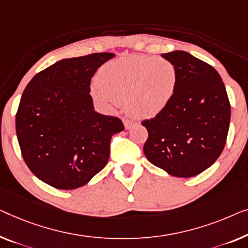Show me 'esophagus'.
<instances>
[{"label":"esophagus","instance_id":"1","mask_svg":"<svg viewBox=\"0 0 248 248\" xmlns=\"http://www.w3.org/2000/svg\"><path fill=\"white\" fill-rule=\"evenodd\" d=\"M123 123L125 125V128H127V130H128V128H131V127L134 126V125L138 124V122L134 121V120H127V118H125V120L123 121Z\"/></svg>","mask_w":248,"mask_h":248}]
</instances>
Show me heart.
<instances>
[{"mask_svg":"<svg viewBox=\"0 0 248 248\" xmlns=\"http://www.w3.org/2000/svg\"><path fill=\"white\" fill-rule=\"evenodd\" d=\"M178 85L174 63L149 55H133L106 63L92 92L106 107L125 102L138 117L156 115L173 98Z\"/></svg>","mask_w":248,"mask_h":248,"instance_id":"1","label":"heart"}]
</instances>
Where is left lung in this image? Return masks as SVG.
I'll use <instances>...</instances> for the list:
<instances>
[{"mask_svg": "<svg viewBox=\"0 0 248 248\" xmlns=\"http://www.w3.org/2000/svg\"><path fill=\"white\" fill-rule=\"evenodd\" d=\"M162 57L177 68L178 85L166 108L142 122L149 134L143 151L169 174L195 177L225 148L231 103L221 77L209 63L181 50Z\"/></svg>", "mask_w": 248, "mask_h": 248, "instance_id": "left-lung-1", "label": "left lung"}]
</instances>
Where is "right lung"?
I'll use <instances>...</instances> for the list:
<instances>
[{
	"label": "right lung",
	"instance_id": "right-lung-1",
	"mask_svg": "<svg viewBox=\"0 0 248 248\" xmlns=\"http://www.w3.org/2000/svg\"><path fill=\"white\" fill-rule=\"evenodd\" d=\"M114 53L63 59L32 78L16 115L23 160L35 177L57 189L84 186L106 166L121 118L94 110L91 82Z\"/></svg>",
	"mask_w": 248,
	"mask_h": 248
}]
</instances>
